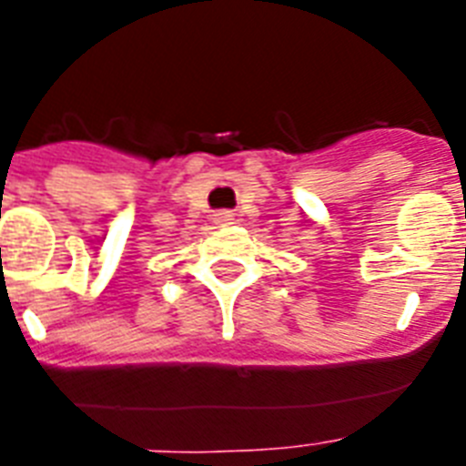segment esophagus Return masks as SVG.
Instances as JSON below:
<instances>
[{
  "instance_id": "esophagus-1",
  "label": "esophagus",
  "mask_w": 466,
  "mask_h": 466,
  "mask_svg": "<svg viewBox=\"0 0 466 466\" xmlns=\"http://www.w3.org/2000/svg\"><path fill=\"white\" fill-rule=\"evenodd\" d=\"M212 219H215V225L225 227V225H232L234 215L229 210H219V212H215V215H212Z\"/></svg>"
}]
</instances>
